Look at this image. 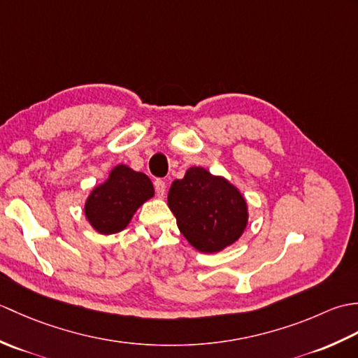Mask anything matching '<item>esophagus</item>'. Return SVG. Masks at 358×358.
<instances>
[{
	"instance_id": "1",
	"label": "esophagus",
	"mask_w": 358,
	"mask_h": 358,
	"mask_svg": "<svg viewBox=\"0 0 358 358\" xmlns=\"http://www.w3.org/2000/svg\"><path fill=\"white\" fill-rule=\"evenodd\" d=\"M154 186H155V192L158 196H163L166 194V183L163 180H155Z\"/></svg>"
}]
</instances>
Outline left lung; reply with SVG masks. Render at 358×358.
<instances>
[{
  "label": "left lung",
  "mask_w": 358,
  "mask_h": 358,
  "mask_svg": "<svg viewBox=\"0 0 358 358\" xmlns=\"http://www.w3.org/2000/svg\"><path fill=\"white\" fill-rule=\"evenodd\" d=\"M167 206L180 232L203 254L222 252L238 241L249 220L240 189L201 166L189 167L183 178L173 181Z\"/></svg>",
  "instance_id": "1"
}]
</instances>
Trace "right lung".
<instances>
[{
	"label": "right lung",
	"mask_w": 358,
	"mask_h": 358,
	"mask_svg": "<svg viewBox=\"0 0 358 358\" xmlns=\"http://www.w3.org/2000/svg\"><path fill=\"white\" fill-rule=\"evenodd\" d=\"M154 195V185L146 173L117 164L109 177L90 191L83 210L96 232L110 235L126 229L135 212Z\"/></svg>",
	"instance_id": "right-lung-1"
}]
</instances>
